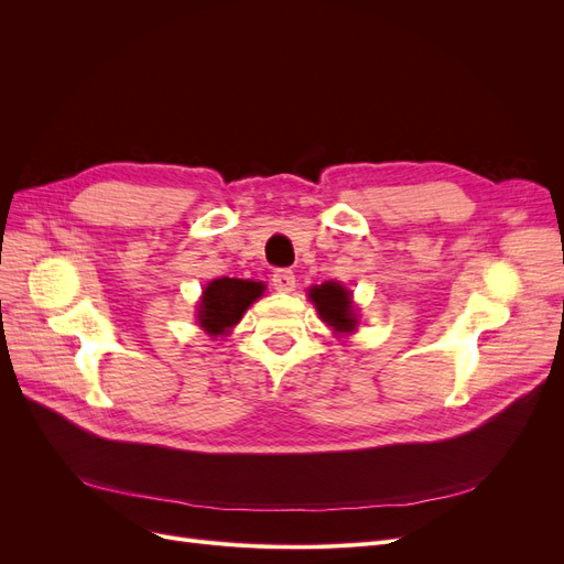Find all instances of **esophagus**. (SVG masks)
Here are the masks:
<instances>
[{
	"mask_svg": "<svg viewBox=\"0 0 564 564\" xmlns=\"http://www.w3.org/2000/svg\"><path fill=\"white\" fill-rule=\"evenodd\" d=\"M272 284H275L280 292H292L294 284H296V275L289 268H280L272 272Z\"/></svg>",
	"mask_w": 564,
	"mask_h": 564,
	"instance_id": "esophagus-1",
	"label": "esophagus"
}]
</instances>
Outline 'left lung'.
I'll return each instance as SVG.
<instances>
[{"label":"left lung","mask_w":564,"mask_h":564,"mask_svg":"<svg viewBox=\"0 0 564 564\" xmlns=\"http://www.w3.org/2000/svg\"><path fill=\"white\" fill-rule=\"evenodd\" d=\"M311 299L315 308L324 322H329L338 334H346L355 329V308L350 301L348 289L340 286L338 282H324L315 289H311Z\"/></svg>","instance_id":"8db88e82"}]
</instances>
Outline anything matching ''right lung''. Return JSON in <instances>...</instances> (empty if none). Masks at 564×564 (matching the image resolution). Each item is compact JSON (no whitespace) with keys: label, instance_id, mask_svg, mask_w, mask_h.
Masks as SVG:
<instances>
[{"label":"right lung","instance_id":"1","mask_svg":"<svg viewBox=\"0 0 564 564\" xmlns=\"http://www.w3.org/2000/svg\"><path fill=\"white\" fill-rule=\"evenodd\" d=\"M261 282L251 280H235V278H220L214 280L199 303V324L209 334H224L232 324L240 322L242 313L249 305L263 294Z\"/></svg>","mask_w":564,"mask_h":564}]
</instances>
